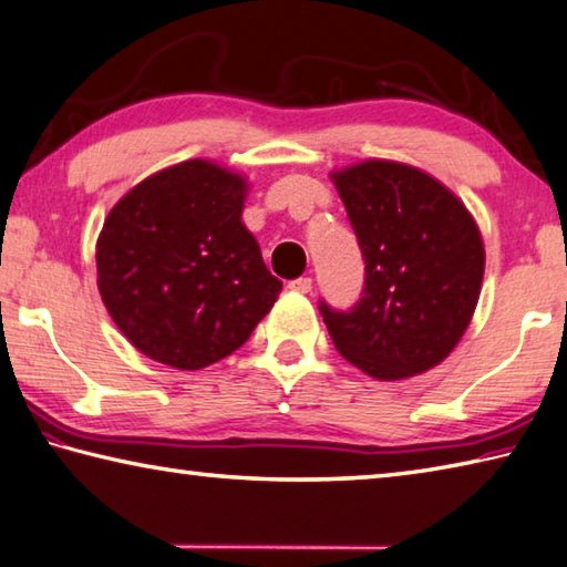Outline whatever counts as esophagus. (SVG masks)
Wrapping results in <instances>:
<instances>
[{
  "instance_id": "34e87169",
  "label": "esophagus",
  "mask_w": 567,
  "mask_h": 567,
  "mask_svg": "<svg viewBox=\"0 0 567 567\" xmlns=\"http://www.w3.org/2000/svg\"><path fill=\"white\" fill-rule=\"evenodd\" d=\"M287 287H290V290H295V292H310L312 290V277H297V280H292Z\"/></svg>"
}]
</instances>
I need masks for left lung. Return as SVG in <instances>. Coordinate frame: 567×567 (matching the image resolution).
Wrapping results in <instances>:
<instances>
[{"label":"left lung","instance_id":"1","mask_svg":"<svg viewBox=\"0 0 567 567\" xmlns=\"http://www.w3.org/2000/svg\"><path fill=\"white\" fill-rule=\"evenodd\" d=\"M332 181L364 257L352 310L319 302L329 337L364 374L396 382L454 352L476 310L486 252L476 220L429 173L364 161Z\"/></svg>","mask_w":567,"mask_h":567}]
</instances>
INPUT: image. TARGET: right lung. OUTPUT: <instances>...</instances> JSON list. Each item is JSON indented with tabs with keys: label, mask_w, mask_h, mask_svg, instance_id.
<instances>
[{
	"label": "right lung",
	"mask_w": 567,
	"mask_h": 567,
	"mask_svg": "<svg viewBox=\"0 0 567 567\" xmlns=\"http://www.w3.org/2000/svg\"><path fill=\"white\" fill-rule=\"evenodd\" d=\"M248 181L193 158L113 205L96 243L99 292L128 342L183 372L248 342L282 282L243 225Z\"/></svg>",
	"instance_id": "add662e5"
}]
</instances>
